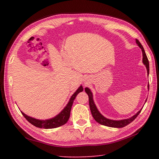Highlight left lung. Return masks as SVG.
<instances>
[{"label":"left lung","instance_id":"1","mask_svg":"<svg viewBox=\"0 0 159 159\" xmlns=\"http://www.w3.org/2000/svg\"><path fill=\"white\" fill-rule=\"evenodd\" d=\"M136 43L138 45V46H139V48L141 49V51H142L143 63L145 66H146L148 74H149V70H150L149 62H148V57L146 56V52H145L143 47L142 45H141V43L139 42V40L137 39H136ZM148 89H149V85H148ZM85 91L89 96V107H90V110H91V112H92L93 117L94 118V120H95L98 123H99L100 124L104 125V126L112 127V128H123L124 126H127L128 124L131 123L132 121H133L138 116V115L140 113L141 110H142V109H141V110L138 111V112L135 115H134L133 116H132L130 118H128V119H124V120H113L108 119V118L103 116L100 113L98 109H97L96 104H95V103H94L93 98V93L92 92V91H91L90 89L88 88V87H85Z\"/></svg>","mask_w":159,"mask_h":159}]
</instances>
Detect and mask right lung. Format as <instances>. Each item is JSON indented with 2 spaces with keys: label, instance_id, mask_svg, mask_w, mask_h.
<instances>
[{
  "label": "right lung",
  "instance_id": "add662e5",
  "mask_svg": "<svg viewBox=\"0 0 159 159\" xmlns=\"http://www.w3.org/2000/svg\"><path fill=\"white\" fill-rule=\"evenodd\" d=\"M83 87L82 85H80L79 88L77 89L76 92L73 93V95L71 96L68 103H67V105L64 107V109L61 111L58 115H57L55 117L50 118V119L44 120H38V119H35L34 117L28 116L27 115L24 113L22 111H21V113L23 115V116L26 118V120H27L29 122H30L31 124H33V126H35L38 128H44V129H50V128H55L57 127H59L66 124L67 121H68L70 116L71 109H72V106L74 102V100L75 99L76 96L78 95V93L83 92Z\"/></svg>",
  "mask_w": 159,
  "mask_h": 159
}]
</instances>
